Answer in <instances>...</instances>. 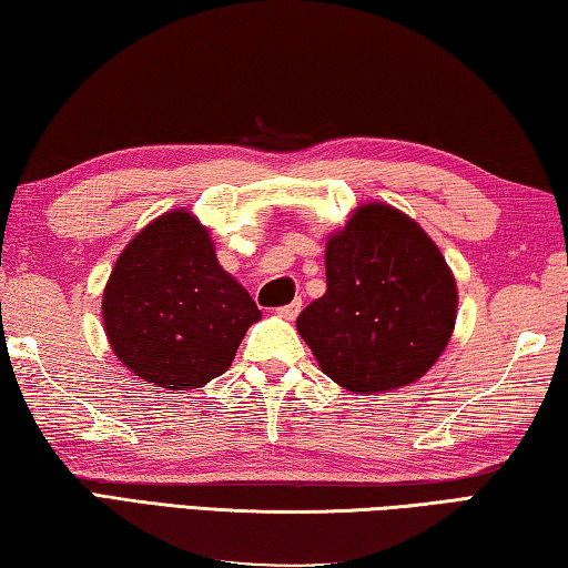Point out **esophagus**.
Returning <instances> with one entry per match:
<instances>
[{
	"label": "esophagus",
	"mask_w": 568,
	"mask_h": 568,
	"mask_svg": "<svg viewBox=\"0 0 568 568\" xmlns=\"http://www.w3.org/2000/svg\"><path fill=\"white\" fill-rule=\"evenodd\" d=\"M300 312H302V300H294V302L278 306V310H276V314L282 316V320H294V316Z\"/></svg>",
	"instance_id": "esophagus-1"
}]
</instances>
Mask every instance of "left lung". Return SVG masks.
<instances>
[{
	"label": "left lung",
	"mask_w": 568,
	"mask_h": 568,
	"mask_svg": "<svg viewBox=\"0 0 568 568\" xmlns=\"http://www.w3.org/2000/svg\"><path fill=\"white\" fill-rule=\"evenodd\" d=\"M324 258L326 292L296 320L322 372L354 394L422 379L456 322V282L439 246L399 209L366 204Z\"/></svg>",
	"instance_id": "left-lung-1"
}]
</instances>
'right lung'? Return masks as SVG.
I'll return each instance as SVG.
<instances>
[{"label": "right lung", "mask_w": 568, "mask_h": 568, "mask_svg": "<svg viewBox=\"0 0 568 568\" xmlns=\"http://www.w3.org/2000/svg\"><path fill=\"white\" fill-rule=\"evenodd\" d=\"M102 312L106 339L126 369L176 392L222 376L262 316L219 266L209 232L189 212L154 219L126 244Z\"/></svg>", "instance_id": "1"}]
</instances>
